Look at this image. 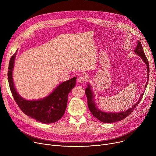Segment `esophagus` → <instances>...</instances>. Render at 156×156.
Here are the masks:
<instances>
[{
  "instance_id": "34e87169",
  "label": "esophagus",
  "mask_w": 156,
  "mask_h": 156,
  "mask_svg": "<svg viewBox=\"0 0 156 156\" xmlns=\"http://www.w3.org/2000/svg\"><path fill=\"white\" fill-rule=\"evenodd\" d=\"M87 80V78L85 76H80L78 78V81L80 83H83Z\"/></svg>"
}]
</instances>
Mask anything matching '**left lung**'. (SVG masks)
<instances>
[{
    "label": "left lung",
    "instance_id": "left-lung-1",
    "mask_svg": "<svg viewBox=\"0 0 156 156\" xmlns=\"http://www.w3.org/2000/svg\"><path fill=\"white\" fill-rule=\"evenodd\" d=\"M134 52L140 56L141 59L146 64L147 70V80L145 85V90L147 83H148L149 77V64L148 61H147V57L143 51L142 45L139 41H138L137 45L134 50ZM144 92L140 95V97H139L138 101L136 102V104H135L133 106H132V108H129L126 111H123L121 112H112L103 111L97 107L95 102L94 93L92 90L90 85L88 83L87 85V87L85 89V94L87 97V104H88V107L89 110L90 111L91 113L97 119H99L101 122H105V123H112V122H117L123 119L126 117H127L129 114H130L134 111V109L136 108V107L138 105V104L140 103L142 98L144 95Z\"/></svg>",
    "mask_w": 156,
    "mask_h": 156
}]
</instances>
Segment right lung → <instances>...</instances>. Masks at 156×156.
Segmentation results:
<instances>
[{
  "label": "right lung",
  "instance_id": "add662e5",
  "mask_svg": "<svg viewBox=\"0 0 156 156\" xmlns=\"http://www.w3.org/2000/svg\"><path fill=\"white\" fill-rule=\"evenodd\" d=\"M16 53L17 51L11 57L8 70V81L16 102L26 115L42 123H53L59 120L66 109L68 94L76 85V77L61 82L42 99L27 100L18 93L14 83L12 73Z\"/></svg>",
  "mask_w": 156,
  "mask_h": 156
}]
</instances>
